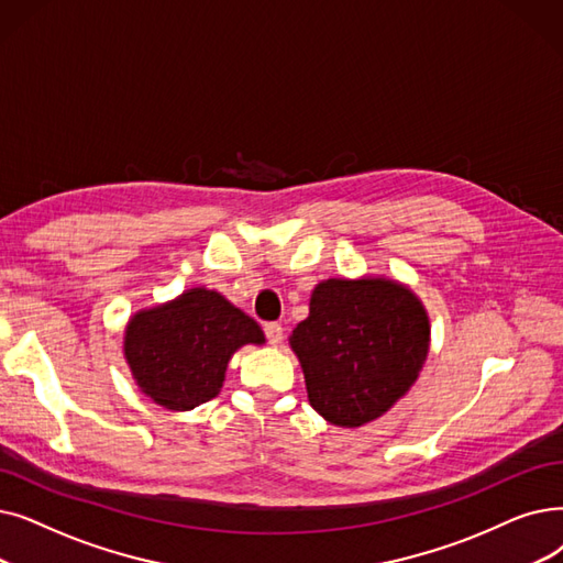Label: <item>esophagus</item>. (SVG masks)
<instances>
[{
	"label": "esophagus",
	"mask_w": 563,
	"mask_h": 563,
	"mask_svg": "<svg viewBox=\"0 0 563 563\" xmlns=\"http://www.w3.org/2000/svg\"><path fill=\"white\" fill-rule=\"evenodd\" d=\"M264 335H266L268 342H272V345H278V342L283 340V327L278 322H266L264 324Z\"/></svg>",
	"instance_id": "1"
}]
</instances>
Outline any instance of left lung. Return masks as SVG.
Instances as JSON below:
<instances>
[{
    "label": "left lung",
    "instance_id": "obj_1",
    "mask_svg": "<svg viewBox=\"0 0 563 563\" xmlns=\"http://www.w3.org/2000/svg\"><path fill=\"white\" fill-rule=\"evenodd\" d=\"M308 400L329 423L375 421L417 382L430 345L421 301L394 280L329 278L312 291L310 314L289 338Z\"/></svg>",
    "mask_w": 563,
    "mask_h": 563
}]
</instances>
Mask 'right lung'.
I'll return each instance as SVG.
<instances>
[{
    "label": "right lung",
    "mask_w": 563,
    "mask_h": 563,
    "mask_svg": "<svg viewBox=\"0 0 563 563\" xmlns=\"http://www.w3.org/2000/svg\"><path fill=\"white\" fill-rule=\"evenodd\" d=\"M249 342H264L257 322L218 291L195 287L173 303L137 312L124 354L142 394L186 411L218 396L228 361Z\"/></svg>",
    "instance_id": "obj_1"
}]
</instances>
